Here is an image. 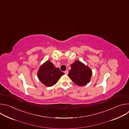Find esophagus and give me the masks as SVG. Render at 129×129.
I'll use <instances>...</instances> for the list:
<instances>
[{
	"instance_id": "34e87169",
	"label": "esophagus",
	"mask_w": 129,
	"mask_h": 129,
	"mask_svg": "<svg viewBox=\"0 0 129 129\" xmlns=\"http://www.w3.org/2000/svg\"><path fill=\"white\" fill-rule=\"evenodd\" d=\"M64 73H65L66 75H68V70H66V71H64Z\"/></svg>"
}]
</instances>
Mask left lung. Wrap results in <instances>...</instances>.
I'll return each instance as SVG.
<instances>
[{
  "mask_svg": "<svg viewBox=\"0 0 129 129\" xmlns=\"http://www.w3.org/2000/svg\"><path fill=\"white\" fill-rule=\"evenodd\" d=\"M68 77L76 84L83 86L88 83L92 76L91 70L83 63L76 61L71 65Z\"/></svg>",
  "mask_w": 129,
  "mask_h": 129,
  "instance_id": "obj_1",
  "label": "left lung"
}]
</instances>
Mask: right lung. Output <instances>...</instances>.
Segmentation results:
<instances>
[{
    "instance_id": "right-lung-1",
    "label": "right lung",
    "mask_w": 129,
    "mask_h": 129,
    "mask_svg": "<svg viewBox=\"0 0 129 129\" xmlns=\"http://www.w3.org/2000/svg\"><path fill=\"white\" fill-rule=\"evenodd\" d=\"M64 74L59 68H56L49 61L45 62L38 72L39 80L45 86L51 87L56 84L60 78Z\"/></svg>"
}]
</instances>
